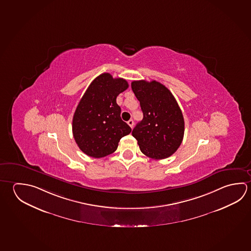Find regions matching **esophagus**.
I'll return each instance as SVG.
<instances>
[{
	"instance_id": "1",
	"label": "esophagus",
	"mask_w": 251,
	"mask_h": 251,
	"mask_svg": "<svg viewBox=\"0 0 251 251\" xmlns=\"http://www.w3.org/2000/svg\"><path fill=\"white\" fill-rule=\"evenodd\" d=\"M127 124H128V125H129V127L132 128V127H134V121L132 119L129 120V121L127 122Z\"/></svg>"
}]
</instances>
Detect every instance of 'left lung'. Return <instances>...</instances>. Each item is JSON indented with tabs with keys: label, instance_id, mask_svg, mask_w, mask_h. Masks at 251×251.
Listing matches in <instances>:
<instances>
[{
	"label": "left lung",
	"instance_id": "8db88e82",
	"mask_svg": "<svg viewBox=\"0 0 251 251\" xmlns=\"http://www.w3.org/2000/svg\"><path fill=\"white\" fill-rule=\"evenodd\" d=\"M131 88L144 114L132 131L141 151L154 159L170 157L184 136V119L176 99L155 80L133 81Z\"/></svg>",
	"mask_w": 251,
	"mask_h": 251
}]
</instances>
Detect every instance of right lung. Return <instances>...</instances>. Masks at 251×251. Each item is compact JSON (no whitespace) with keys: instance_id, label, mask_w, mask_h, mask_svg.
<instances>
[{"instance_id":"add662e5","label":"right lung","mask_w":251,"mask_h":251,"mask_svg":"<svg viewBox=\"0 0 251 251\" xmlns=\"http://www.w3.org/2000/svg\"><path fill=\"white\" fill-rule=\"evenodd\" d=\"M128 87L124 78H113L109 73L97 76L89 85L76 106L72 131L76 145L84 153L102 158L113 153L120 139L131 128L121 118L116 103L120 93Z\"/></svg>"}]
</instances>
